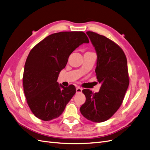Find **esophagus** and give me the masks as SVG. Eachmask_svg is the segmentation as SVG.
Listing matches in <instances>:
<instances>
[{"instance_id":"34e87169","label":"esophagus","mask_w":150,"mask_h":150,"mask_svg":"<svg viewBox=\"0 0 150 150\" xmlns=\"http://www.w3.org/2000/svg\"><path fill=\"white\" fill-rule=\"evenodd\" d=\"M76 93H81V92H82V89L80 88L79 87H78V88H76Z\"/></svg>"}]
</instances>
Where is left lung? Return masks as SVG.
Returning <instances> with one entry per match:
<instances>
[{"instance_id": "obj_1", "label": "left lung", "mask_w": 150, "mask_h": 150, "mask_svg": "<svg viewBox=\"0 0 150 150\" xmlns=\"http://www.w3.org/2000/svg\"><path fill=\"white\" fill-rule=\"evenodd\" d=\"M97 54L95 69L101 86L98 93L85 89L86 101L80 108L89 121L101 122L109 120L121 106L129 80L127 59L122 49L105 36L91 31L86 33Z\"/></svg>"}]
</instances>
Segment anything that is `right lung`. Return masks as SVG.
Masks as SVG:
<instances>
[{"mask_svg": "<svg viewBox=\"0 0 150 150\" xmlns=\"http://www.w3.org/2000/svg\"><path fill=\"white\" fill-rule=\"evenodd\" d=\"M89 42L83 32H60L49 35L31 49L25 63L23 87L28 106L38 118L50 121L64 111L76 88L59 84V74L70 54Z\"/></svg>", "mask_w": 150, "mask_h": 150, "instance_id": "add662e5", "label": "right lung"}]
</instances>
